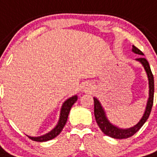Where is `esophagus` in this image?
I'll return each mask as SVG.
<instances>
[{
    "label": "esophagus",
    "mask_w": 157,
    "mask_h": 157,
    "mask_svg": "<svg viewBox=\"0 0 157 157\" xmlns=\"http://www.w3.org/2000/svg\"><path fill=\"white\" fill-rule=\"evenodd\" d=\"M92 90V86L90 84H86L83 87V91H85V92H90Z\"/></svg>",
    "instance_id": "obj_1"
}]
</instances>
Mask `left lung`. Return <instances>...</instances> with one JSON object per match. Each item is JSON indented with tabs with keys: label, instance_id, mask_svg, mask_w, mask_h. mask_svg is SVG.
I'll use <instances>...</instances> for the list:
<instances>
[{
	"label": "left lung",
	"instance_id": "8db88e82",
	"mask_svg": "<svg viewBox=\"0 0 157 157\" xmlns=\"http://www.w3.org/2000/svg\"><path fill=\"white\" fill-rule=\"evenodd\" d=\"M132 52L138 55H140V56L144 55V53L135 46H132ZM136 60L140 62L144 67L146 75H147V78H148V83H149V98L147 99L146 109H145V112H144L141 119L136 125L128 128V129H122V128H120V127L112 124L107 117L105 109L101 105V103L99 102V100L97 98L94 97V117H95L97 124L100 128V130L104 132V134L109 137L115 138V139H125L128 137L132 136L134 134L136 133L137 131L142 127L143 124L146 123V121L149 118V115L151 111L153 99H154V77H153V74L151 70L149 63L146 58L144 57H140L139 58H136Z\"/></svg>",
	"mask_w": 157,
	"mask_h": 157
}]
</instances>
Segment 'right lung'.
Wrapping results in <instances>:
<instances>
[{
	"mask_svg": "<svg viewBox=\"0 0 157 157\" xmlns=\"http://www.w3.org/2000/svg\"><path fill=\"white\" fill-rule=\"evenodd\" d=\"M78 99L77 95H74L66 99L61 107V110H60V115H59V119H58V124H56V126L52 129L51 131H49L48 133L42 135L41 136H27L29 137L31 140H33L34 141H39V142H43V141H48L50 140L53 139L55 137L58 136L62 130L63 129L65 124L67 121V116L69 114L72 106Z\"/></svg>",
	"mask_w": 157,
	"mask_h": 157,
	"instance_id": "1",
	"label": "right lung"
}]
</instances>
